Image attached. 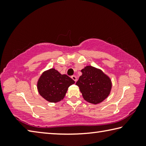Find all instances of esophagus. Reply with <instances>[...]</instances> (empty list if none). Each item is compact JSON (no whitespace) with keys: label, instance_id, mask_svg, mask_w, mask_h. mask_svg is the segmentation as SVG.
<instances>
[{"label":"esophagus","instance_id":"1","mask_svg":"<svg viewBox=\"0 0 146 146\" xmlns=\"http://www.w3.org/2000/svg\"><path fill=\"white\" fill-rule=\"evenodd\" d=\"M71 78H72L75 82H76V80H77V78H76V76L75 75L71 76Z\"/></svg>","mask_w":146,"mask_h":146}]
</instances>
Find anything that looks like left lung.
<instances>
[{
  "instance_id": "left-lung-1",
  "label": "left lung",
  "mask_w": 146,
  "mask_h": 146,
  "mask_svg": "<svg viewBox=\"0 0 146 146\" xmlns=\"http://www.w3.org/2000/svg\"><path fill=\"white\" fill-rule=\"evenodd\" d=\"M76 85L78 86L86 101L98 104L107 98L112 88L111 78L103 71L91 66L82 69Z\"/></svg>"
}]
</instances>
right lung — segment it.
Instances as JSON below:
<instances>
[{
	"mask_svg": "<svg viewBox=\"0 0 146 146\" xmlns=\"http://www.w3.org/2000/svg\"><path fill=\"white\" fill-rule=\"evenodd\" d=\"M75 84L67 75H62L55 68L42 73L36 84L38 93L49 102H60L65 97L68 88Z\"/></svg>",
	"mask_w": 146,
	"mask_h": 146,
	"instance_id": "add662e5",
	"label": "right lung"
}]
</instances>
